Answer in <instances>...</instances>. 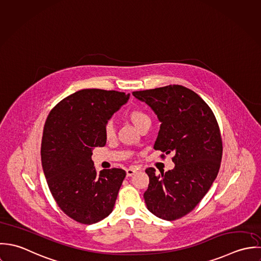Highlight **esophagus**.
<instances>
[{"label":"esophagus","mask_w":261,"mask_h":261,"mask_svg":"<svg viewBox=\"0 0 261 261\" xmlns=\"http://www.w3.org/2000/svg\"><path fill=\"white\" fill-rule=\"evenodd\" d=\"M138 170H139V168H136V167H129V168L126 170L127 176H132V175H133L134 173H136Z\"/></svg>","instance_id":"1"}]
</instances>
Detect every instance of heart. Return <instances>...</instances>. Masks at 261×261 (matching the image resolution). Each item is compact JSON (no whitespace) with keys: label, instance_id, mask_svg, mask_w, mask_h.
<instances>
[{"label":"heart","instance_id":"1","mask_svg":"<svg viewBox=\"0 0 261 261\" xmlns=\"http://www.w3.org/2000/svg\"><path fill=\"white\" fill-rule=\"evenodd\" d=\"M128 118L132 122V124L139 130L144 124L147 122H151L150 117L142 110L139 109H134L128 113ZM104 135L106 139L110 140L114 137L115 135V127L111 121H108L105 124Z\"/></svg>","mask_w":261,"mask_h":261}]
</instances>
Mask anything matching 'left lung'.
<instances>
[{
	"label": "left lung",
	"mask_w": 261,
	"mask_h": 261,
	"mask_svg": "<svg viewBox=\"0 0 261 261\" xmlns=\"http://www.w3.org/2000/svg\"><path fill=\"white\" fill-rule=\"evenodd\" d=\"M132 94L161 122L154 149L174 152L172 170L156 174L153 167L145 169L149 176L145 204L158 218L179 219L196 208L218 175L223 153L218 122L207 103L182 86Z\"/></svg>",
	"instance_id": "left-lung-1"
}]
</instances>
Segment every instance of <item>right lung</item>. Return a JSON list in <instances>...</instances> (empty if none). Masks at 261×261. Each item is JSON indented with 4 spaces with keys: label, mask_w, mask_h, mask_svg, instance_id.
<instances>
[{
    "label": "right lung",
    "mask_w": 261,
    "mask_h": 261,
    "mask_svg": "<svg viewBox=\"0 0 261 261\" xmlns=\"http://www.w3.org/2000/svg\"><path fill=\"white\" fill-rule=\"evenodd\" d=\"M128 99L117 91L86 89L55 105L46 119L41 161L47 185L60 210L79 223H97L115 206L126 172L111 168L98 175L92 151L106 145L105 124Z\"/></svg>",
    "instance_id": "1"
}]
</instances>
